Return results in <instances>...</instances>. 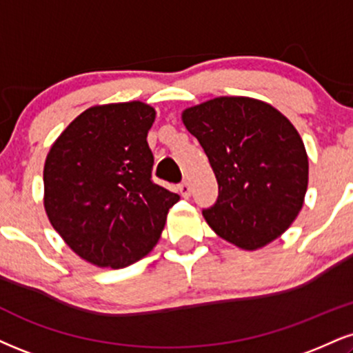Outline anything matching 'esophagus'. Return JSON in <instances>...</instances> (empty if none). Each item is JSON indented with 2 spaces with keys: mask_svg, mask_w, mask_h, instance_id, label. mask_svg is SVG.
<instances>
[{
  "mask_svg": "<svg viewBox=\"0 0 353 353\" xmlns=\"http://www.w3.org/2000/svg\"><path fill=\"white\" fill-rule=\"evenodd\" d=\"M179 192L182 197H189L190 195V184L188 181H184L182 184H179Z\"/></svg>",
  "mask_w": 353,
  "mask_h": 353,
  "instance_id": "1",
  "label": "esophagus"
}]
</instances>
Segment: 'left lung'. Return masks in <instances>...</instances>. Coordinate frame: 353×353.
<instances>
[{"mask_svg":"<svg viewBox=\"0 0 353 353\" xmlns=\"http://www.w3.org/2000/svg\"><path fill=\"white\" fill-rule=\"evenodd\" d=\"M182 123L199 139L219 182L202 215L220 239L254 252L281 236L304 205L309 159L284 114L250 97H217L185 108Z\"/></svg>","mask_w":353,"mask_h":353,"instance_id":"1","label":"left lung"}]
</instances>
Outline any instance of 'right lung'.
Wrapping results in <instances>:
<instances>
[{
  "label": "right lung",
  "instance_id": "1",
  "mask_svg": "<svg viewBox=\"0 0 353 353\" xmlns=\"http://www.w3.org/2000/svg\"><path fill=\"white\" fill-rule=\"evenodd\" d=\"M156 110L143 101L95 105L62 131L44 164V209L85 261L120 270L158 243L179 195L151 181L146 136Z\"/></svg>",
  "mask_w": 353,
  "mask_h": 353
}]
</instances>
